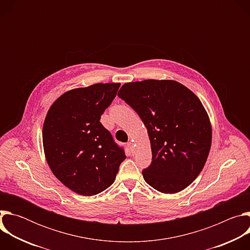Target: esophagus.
<instances>
[{
	"instance_id": "1",
	"label": "esophagus",
	"mask_w": 250,
	"mask_h": 250,
	"mask_svg": "<svg viewBox=\"0 0 250 250\" xmlns=\"http://www.w3.org/2000/svg\"><path fill=\"white\" fill-rule=\"evenodd\" d=\"M127 147H128V149H129L131 152H133V151H134V146H133V144H132L131 141L127 142Z\"/></svg>"
}]
</instances>
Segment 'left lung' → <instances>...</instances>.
<instances>
[{
  "label": "left lung",
  "instance_id": "obj_1",
  "mask_svg": "<svg viewBox=\"0 0 250 250\" xmlns=\"http://www.w3.org/2000/svg\"><path fill=\"white\" fill-rule=\"evenodd\" d=\"M118 96L147 128L152 161L142 175L164 194L187 188L199 176L211 145V125L200 99L174 80L125 83Z\"/></svg>",
  "mask_w": 250,
  "mask_h": 250
}]
</instances>
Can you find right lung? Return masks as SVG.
<instances>
[{"label":"right lung","instance_id":"right-lung-1","mask_svg":"<svg viewBox=\"0 0 250 250\" xmlns=\"http://www.w3.org/2000/svg\"><path fill=\"white\" fill-rule=\"evenodd\" d=\"M120 83H98L62 94L49 108L42 128L46 161L73 192L93 196L115 181L125 151L100 123Z\"/></svg>","mask_w":250,"mask_h":250}]
</instances>
